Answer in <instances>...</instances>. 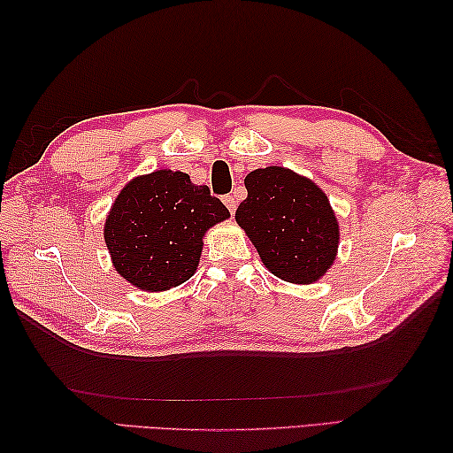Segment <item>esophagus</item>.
Wrapping results in <instances>:
<instances>
[{
	"instance_id": "34e87169",
	"label": "esophagus",
	"mask_w": 453,
	"mask_h": 453,
	"mask_svg": "<svg viewBox=\"0 0 453 453\" xmlns=\"http://www.w3.org/2000/svg\"><path fill=\"white\" fill-rule=\"evenodd\" d=\"M224 204H226L227 210L234 214L235 208H237V200H235V196H232V195H226V196H224Z\"/></svg>"
}]
</instances>
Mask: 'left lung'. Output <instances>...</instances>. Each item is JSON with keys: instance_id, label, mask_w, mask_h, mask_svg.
<instances>
[{"instance_id": "obj_1", "label": "left lung", "mask_w": 453, "mask_h": 453, "mask_svg": "<svg viewBox=\"0 0 453 453\" xmlns=\"http://www.w3.org/2000/svg\"><path fill=\"white\" fill-rule=\"evenodd\" d=\"M245 188L235 219L268 271L296 284L319 280L339 247V224L325 192L284 167L251 171Z\"/></svg>"}]
</instances>
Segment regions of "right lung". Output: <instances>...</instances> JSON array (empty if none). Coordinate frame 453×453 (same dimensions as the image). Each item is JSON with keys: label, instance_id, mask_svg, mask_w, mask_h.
<instances>
[{"label": "right lung", "instance_id": "right-lung-1", "mask_svg": "<svg viewBox=\"0 0 453 453\" xmlns=\"http://www.w3.org/2000/svg\"><path fill=\"white\" fill-rule=\"evenodd\" d=\"M227 216L208 187L163 169L122 188L104 224V242L119 274L142 290L161 292L195 274L204 232Z\"/></svg>", "mask_w": 453, "mask_h": 453}]
</instances>
